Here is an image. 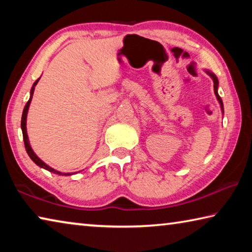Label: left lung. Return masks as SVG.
Wrapping results in <instances>:
<instances>
[{
  "mask_svg": "<svg viewBox=\"0 0 252 252\" xmlns=\"http://www.w3.org/2000/svg\"><path fill=\"white\" fill-rule=\"evenodd\" d=\"M204 72H206V73H207L209 76H210V78H211V79H212V81H213V89H215V94H216L217 100H218V102H219L220 108H221V111H222V114H223V103H222V100H221V97H220V96H219V94H218V87H219V81H218V78H217L215 73H212V72H210V71L204 70Z\"/></svg>",
  "mask_w": 252,
  "mask_h": 252,
  "instance_id": "8db88e82",
  "label": "left lung"
}]
</instances>
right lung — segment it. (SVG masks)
<instances>
[{
  "label": "right lung",
  "mask_w": 252,
  "mask_h": 252,
  "mask_svg": "<svg viewBox=\"0 0 252 252\" xmlns=\"http://www.w3.org/2000/svg\"><path fill=\"white\" fill-rule=\"evenodd\" d=\"M40 78L37 79L35 82L33 83L32 88H31V91H30V99L28 101V103L25 104L24 106V110H23V113H22V120H21V129H22V133H23V141H24V146H25V150H27L29 157L31 158V160L35 163L36 165H39L40 168H43L45 170H48V171L55 173V174H59V176H71V174L73 173H64V172H60L58 170H55L53 168H51L50 165H48L45 163V162L42 161L39 157H37L35 153H34L33 149L31 148V144H30L29 141V136H28V132H27V118H28V112H29V108H30V104H31V101H32V96H33V93H34V89H35L37 82H39Z\"/></svg>",
  "instance_id": "obj_1"
}]
</instances>
